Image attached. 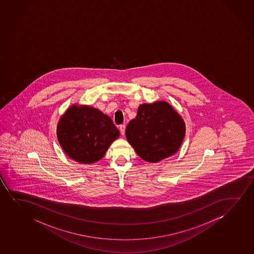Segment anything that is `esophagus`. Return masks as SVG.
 Here are the masks:
<instances>
[{
  "mask_svg": "<svg viewBox=\"0 0 254 254\" xmlns=\"http://www.w3.org/2000/svg\"><path fill=\"white\" fill-rule=\"evenodd\" d=\"M125 125L120 126V131H121V133H122V135H124V134H125Z\"/></svg>",
  "mask_w": 254,
  "mask_h": 254,
  "instance_id": "34e87169",
  "label": "esophagus"
}]
</instances>
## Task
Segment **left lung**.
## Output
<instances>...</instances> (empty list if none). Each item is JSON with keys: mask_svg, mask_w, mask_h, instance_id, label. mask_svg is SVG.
Returning a JSON list of instances; mask_svg holds the SVG:
<instances>
[{"mask_svg": "<svg viewBox=\"0 0 254 254\" xmlns=\"http://www.w3.org/2000/svg\"><path fill=\"white\" fill-rule=\"evenodd\" d=\"M186 134L181 115L165 101L139 105L135 118L126 128V137L142 160L157 163L180 149Z\"/></svg>", "mask_w": 254, "mask_h": 254, "instance_id": "1", "label": "left lung"}]
</instances>
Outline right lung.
<instances>
[{"mask_svg": "<svg viewBox=\"0 0 254 254\" xmlns=\"http://www.w3.org/2000/svg\"><path fill=\"white\" fill-rule=\"evenodd\" d=\"M56 134L67 156L79 163L93 164L104 157L120 131L97 108L73 104L61 116Z\"/></svg>", "mask_w": 254, "mask_h": 254, "instance_id": "right-lung-1", "label": "right lung"}]
</instances>
